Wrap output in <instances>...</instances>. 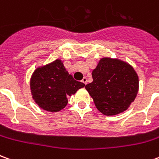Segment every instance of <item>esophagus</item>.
Here are the masks:
<instances>
[{"label":"esophagus","mask_w":159,"mask_h":159,"mask_svg":"<svg viewBox=\"0 0 159 159\" xmlns=\"http://www.w3.org/2000/svg\"><path fill=\"white\" fill-rule=\"evenodd\" d=\"M82 83H83L84 84H87V83H88V79H87V77H85V76L83 77V80H82Z\"/></svg>","instance_id":"esophagus-1"}]
</instances>
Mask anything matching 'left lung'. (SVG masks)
<instances>
[{
  "label": "left lung",
  "instance_id": "1",
  "mask_svg": "<svg viewBox=\"0 0 159 159\" xmlns=\"http://www.w3.org/2000/svg\"><path fill=\"white\" fill-rule=\"evenodd\" d=\"M93 82L85 89L94 105L106 116L126 111L139 91V77L130 64L119 59L104 57L92 71Z\"/></svg>",
  "mask_w": 159,
  "mask_h": 159
}]
</instances>
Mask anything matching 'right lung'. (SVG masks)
<instances>
[{"instance_id":"1","label":"right lung","mask_w":159,"mask_h":159,"mask_svg":"<svg viewBox=\"0 0 159 159\" xmlns=\"http://www.w3.org/2000/svg\"><path fill=\"white\" fill-rule=\"evenodd\" d=\"M85 84L73 78L61 59L37 67L30 80L34 101L42 110L58 112L68 104L67 97L75 94Z\"/></svg>"}]
</instances>
